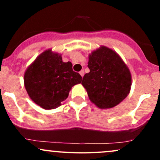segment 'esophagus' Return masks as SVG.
Masks as SVG:
<instances>
[{
  "label": "esophagus",
  "mask_w": 160,
  "mask_h": 160,
  "mask_svg": "<svg viewBox=\"0 0 160 160\" xmlns=\"http://www.w3.org/2000/svg\"><path fill=\"white\" fill-rule=\"evenodd\" d=\"M80 74L81 75L82 78V77H83V75H84V71H83V70H82V71H80Z\"/></svg>",
  "instance_id": "1"
}]
</instances>
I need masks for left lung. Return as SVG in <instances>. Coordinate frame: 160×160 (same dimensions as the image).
<instances>
[{
    "instance_id": "left-lung-1",
    "label": "left lung",
    "mask_w": 160,
    "mask_h": 160,
    "mask_svg": "<svg viewBox=\"0 0 160 160\" xmlns=\"http://www.w3.org/2000/svg\"><path fill=\"white\" fill-rule=\"evenodd\" d=\"M88 68L82 85L92 103L101 109L112 108L126 98L131 89L129 69L111 49L101 47L89 56Z\"/></svg>"
}]
</instances>
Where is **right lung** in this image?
<instances>
[{
  "label": "right lung",
  "instance_id": "right-lung-1",
  "mask_svg": "<svg viewBox=\"0 0 160 160\" xmlns=\"http://www.w3.org/2000/svg\"><path fill=\"white\" fill-rule=\"evenodd\" d=\"M81 80L80 74L73 71L71 62H64L61 55L51 49L37 57L24 75L29 97L46 110L59 107L68 97L71 87Z\"/></svg>",
  "mask_w": 160,
  "mask_h": 160
}]
</instances>
